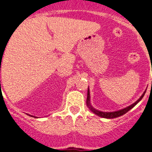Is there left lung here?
<instances>
[{
	"mask_svg": "<svg viewBox=\"0 0 152 152\" xmlns=\"http://www.w3.org/2000/svg\"><path fill=\"white\" fill-rule=\"evenodd\" d=\"M145 92L143 94H142V96H141V97L139 98L138 100H137V101L135 102V103H134L133 104H131V106H129V107H127L124 108V109H122L121 110H119V111H115V112H102V111H99V110H97L94 109V107H92L91 105H90V92H89V89H88V92H87V99H86V104H87V106L89 107V108L90 109V110L91 111L94 112L95 114H96V115L100 116V117H104V118H115V117H120V116H122L123 114H124V113H127V111H129L131 109V108H133L134 107L136 104L138 103L140 100L143 98L144 95H145Z\"/></svg>",
	"mask_w": 152,
	"mask_h": 152,
	"instance_id": "left-lung-1",
	"label": "left lung"
}]
</instances>
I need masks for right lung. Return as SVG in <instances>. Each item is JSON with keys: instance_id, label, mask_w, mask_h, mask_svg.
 Wrapping results in <instances>:
<instances>
[{"instance_id": "add662e5", "label": "right lung", "mask_w": 152, "mask_h": 152, "mask_svg": "<svg viewBox=\"0 0 152 152\" xmlns=\"http://www.w3.org/2000/svg\"><path fill=\"white\" fill-rule=\"evenodd\" d=\"M0 83H1V82H0Z\"/></svg>"}]
</instances>
